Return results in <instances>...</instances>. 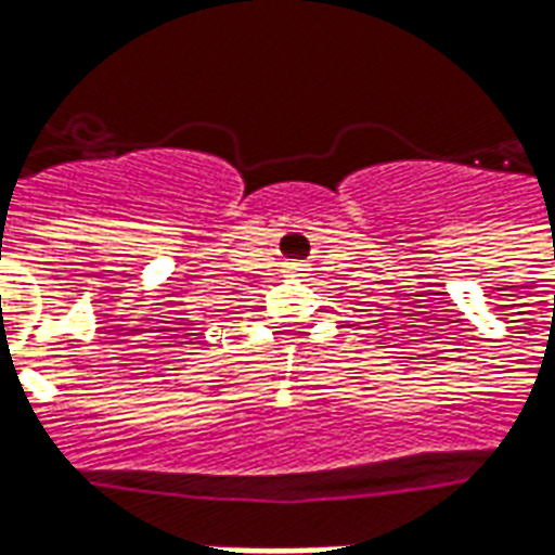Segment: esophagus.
<instances>
[{
  "label": "esophagus",
  "instance_id": "34e87169",
  "mask_svg": "<svg viewBox=\"0 0 555 555\" xmlns=\"http://www.w3.org/2000/svg\"><path fill=\"white\" fill-rule=\"evenodd\" d=\"M282 270H285L288 276H302V273H306L309 267L302 264V261H285V264H282Z\"/></svg>",
  "mask_w": 555,
  "mask_h": 555
}]
</instances>
